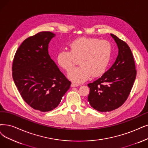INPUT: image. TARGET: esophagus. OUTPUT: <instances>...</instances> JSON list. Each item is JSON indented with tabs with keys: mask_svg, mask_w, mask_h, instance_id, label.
<instances>
[{
	"mask_svg": "<svg viewBox=\"0 0 148 148\" xmlns=\"http://www.w3.org/2000/svg\"><path fill=\"white\" fill-rule=\"evenodd\" d=\"M79 86V84H76V83H74V82H72V84H71V87H78Z\"/></svg>",
	"mask_w": 148,
	"mask_h": 148,
	"instance_id": "esophagus-1",
	"label": "esophagus"
}]
</instances>
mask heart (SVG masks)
<instances>
[{"label": "heart", "instance_id": "b5f03b06", "mask_svg": "<svg viewBox=\"0 0 148 148\" xmlns=\"http://www.w3.org/2000/svg\"><path fill=\"white\" fill-rule=\"evenodd\" d=\"M69 50H62L56 57L58 64L67 72L72 68L75 58H79L81 66L73 68L68 74L74 82H82L92 75L94 77L101 76L110 63L112 47L107 40L94 38L81 37L69 44Z\"/></svg>", "mask_w": 148, "mask_h": 148}]
</instances>
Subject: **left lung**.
Segmentation results:
<instances>
[{"label": "left lung", "instance_id": "left-lung-1", "mask_svg": "<svg viewBox=\"0 0 148 148\" xmlns=\"http://www.w3.org/2000/svg\"><path fill=\"white\" fill-rule=\"evenodd\" d=\"M119 48V54L112 67L101 78L88 84V101L99 112H106L120 108L127 99L137 72L132 51L128 45L110 34Z\"/></svg>", "mask_w": 148, "mask_h": 148}]
</instances>
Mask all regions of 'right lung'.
<instances>
[{
	"instance_id": "obj_1",
	"label": "right lung",
	"mask_w": 148,
	"mask_h": 148,
	"mask_svg": "<svg viewBox=\"0 0 148 148\" xmlns=\"http://www.w3.org/2000/svg\"><path fill=\"white\" fill-rule=\"evenodd\" d=\"M55 36L41 32L28 38L16 51L13 62V78L22 98L43 112L58 107L71 84L49 54V42Z\"/></svg>"
}]
</instances>
